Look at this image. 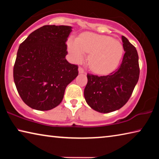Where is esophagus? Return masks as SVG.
<instances>
[{
	"mask_svg": "<svg viewBox=\"0 0 159 159\" xmlns=\"http://www.w3.org/2000/svg\"><path fill=\"white\" fill-rule=\"evenodd\" d=\"M79 71L80 74H84L85 73L84 69H83L82 67H79Z\"/></svg>",
	"mask_w": 159,
	"mask_h": 159,
	"instance_id": "esophagus-1",
	"label": "esophagus"
}]
</instances>
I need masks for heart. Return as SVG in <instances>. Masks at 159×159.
Returning <instances> with one entry per match:
<instances>
[{
	"instance_id": "1",
	"label": "heart",
	"mask_w": 159,
	"mask_h": 159,
	"mask_svg": "<svg viewBox=\"0 0 159 159\" xmlns=\"http://www.w3.org/2000/svg\"><path fill=\"white\" fill-rule=\"evenodd\" d=\"M68 49L74 62L84 60L90 53L88 63L95 73H110L118 66L123 53L122 44L113 38L93 33L82 34L78 39H69Z\"/></svg>"
}]
</instances>
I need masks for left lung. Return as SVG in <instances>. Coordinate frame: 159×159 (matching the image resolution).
<instances>
[{"instance_id":"obj_1","label":"left lung","mask_w":159,"mask_h":159,"mask_svg":"<svg viewBox=\"0 0 159 159\" xmlns=\"http://www.w3.org/2000/svg\"><path fill=\"white\" fill-rule=\"evenodd\" d=\"M125 54L122 62L107 76L88 74L84 90L85 101L91 108L101 113H109L127 103L139 76V57L135 47L122 36Z\"/></svg>"}]
</instances>
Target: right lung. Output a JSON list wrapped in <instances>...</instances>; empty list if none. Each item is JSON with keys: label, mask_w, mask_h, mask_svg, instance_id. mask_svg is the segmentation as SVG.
Here are the masks:
<instances>
[{"label": "right lung", "mask_w": 159, "mask_h": 159, "mask_svg": "<svg viewBox=\"0 0 159 159\" xmlns=\"http://www.w3.org/2000/svg\"><path fill=\"white\" fill-rule=\"evenodd\" d=\"M71 26L45 25L20 45L13 68L19 95L31 108L48 111L61 103L79 66L66 60Z\"/></svg>", "instance_id": "right-lung-1"}]
</instances>
